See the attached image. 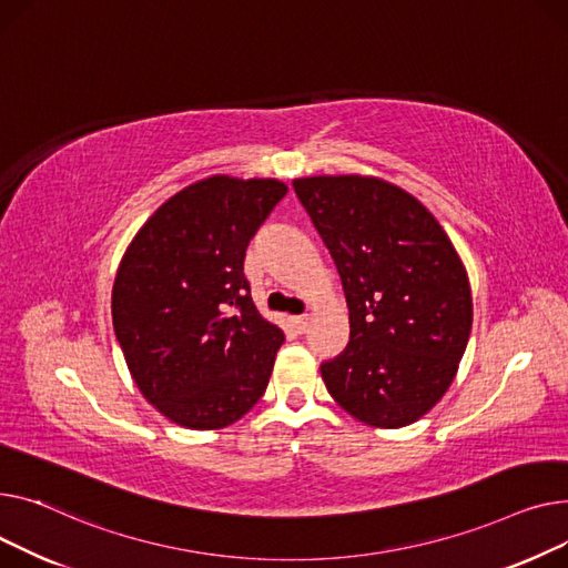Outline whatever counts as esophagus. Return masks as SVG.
Returning <instances> with one entry per match:
<instances>
[{
    "label": "esophagus",
    "instance_id": "obj_1",
    "mask_svg": "<svg viewBox=\"0 0 568 568\" xmlns=\"http://www.w3.org/2000/svg\"><path fill=\"white\" fill-rule=\"evenodd\" d=\"M291 323H293L295 332H300V335H303V332H307V327H310V316H307V314H303V316H293V318H291Z\"/></svg>",
    "mask_w": 568,
    "mask_h": 568
}]
</instances>
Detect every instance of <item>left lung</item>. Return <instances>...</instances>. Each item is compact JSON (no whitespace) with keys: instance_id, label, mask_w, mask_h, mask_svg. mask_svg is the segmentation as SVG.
<instances>
[{"instance_id":"8db88e82","label":"left lung","mask_w":568,"mask_h":568,"mask_svg":"<svg viewBox=\"0 0 568 568\" xmlns=\"http://www.w3.org/2000/svg\"><path fill=\"white\" fill-rule=\"evenodd\" d=\"M346 293L351 339L321 364L332 398L378 428L417 422L449 389L473 329L468 273L440 222L374 176L295 179Z\"/></svg>"}]
</instances>
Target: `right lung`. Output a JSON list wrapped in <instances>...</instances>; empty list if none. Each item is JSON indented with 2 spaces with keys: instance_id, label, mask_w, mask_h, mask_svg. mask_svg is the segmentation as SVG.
I'll list each match as a JSON object with an SVG mask.
<instances>
[{
  "instance_id": "add662e5",
  "label": "right lung",
  "mask_w": 568,
  "mask_h": 568,
  "mask_svg": "<svg viewBox=\"0 0 568 568\" xmlns=\"http://www.w3.org/2000/svg\"><path fill=\"white\" fill-rule=\"evenodd\" d=\"M288 187L211 176L176 192L128 245L112 321L140 392L166 419L213 430L268 387L284 332L252 303L245 250Z\"/></svg>"
}]
</instances>
